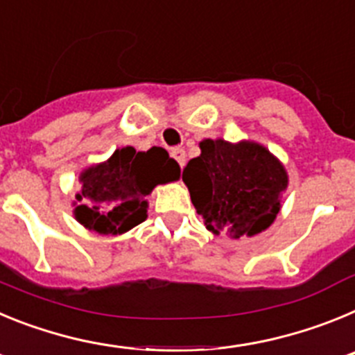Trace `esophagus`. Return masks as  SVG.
Instances as JSON below:
<instances>
[{"instance_id": "esophagus-1", "label": "esophagus", "mask_w": 355, "mask_h": 355, "mask_svg": "<svg viewBox=\"0 0 355 355\" xmlns=\"http://www.w3.org/2000/svg\"><path fill=\"white\" fill-rule=\"evenodd\" d=\"M171 156L175 159V162L180 163L181 168L184 167V163H187V153H184V149H181V147H175V149L171 150Z\"/></svg>"}]
</instances>
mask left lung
<instances>
[{
	"mask_svg": "<svg viewBox=\"0 0 355 355\" xmlns=\"http://www.w3.org/2000/svg\"><path fill=\"white\" fill-rule=\"evenodd\" d=\"M183 181L206 227L240 238L261 233L275 220L288 175L263 146L208 139L200 142V156L183 168Z\"/></svg>",
	"mask_w": 355,
	"mask_h": 355,
	"instance_id": "obj_1",
	"label": "left lung"
}]
</instances>
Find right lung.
I'll return each mask as SVG.
<instances>
[{
  "mask_svg": "<svg viewBox=\"0 0 355 355\" xmlns=\"http://www.w3.org/2000/svg\"><path fill=\"white\" fill-rule=\"evenodd\" d=\"M180 165L162 147L137 153L117 149L108 162L81 174V205L74 209L85 227L101 234H121L146 220V196L159 183L180 178Z\"/></svg>",
  "mask_w": 355,
  "mask_h": 355,
  "instance_id": "obj_1",
  "label": "right lung"
}]
</instances>
